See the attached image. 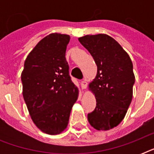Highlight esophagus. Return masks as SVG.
Instances as JSON below:
<instances>
[{
  "label": "esophagus",
  "mask_w": 154,
  "mask_h": 154,
  "mask_svg": "<svg viewBox=\"0 0 154 154\" xmlns=\"http://www.w3.org/2000/svg\"><path fill=\"white\" fill-rule=\"evenodd\" d=\"M81 85H82V89H86L87 85H88V83H87V82H86V80H84V81H82V83H81Z\"/></svg>",
  "instance_id": "34e87169"
}]
</instances>
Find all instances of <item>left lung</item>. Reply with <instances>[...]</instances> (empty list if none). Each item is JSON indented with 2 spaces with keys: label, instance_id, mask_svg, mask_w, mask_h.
Wrapping results in <instances>:
<instances>
[{
  "label": "left lung",
  "instance_id": "1",
  "mask_svg": "<svg viewBox=\"0 0 154 154\" xmlns=\"http://www.w3.org/2000/svg\"><path fill=\"white\" fill-rule=\"evenodd\" d=\"M78 40L97 67L96 77L89 84L97 106L88 114V121L98 131L109 130L124 119L133 99V63L121 45L109 35H85Z\"/></svg>",
  "mask_w": 154,
  "mask_h": 154
}]
</instances>
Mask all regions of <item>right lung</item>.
<instances>
[{"instance_id": "right-lung-1", "label": "right lung", "mask_w": 154, "mask_h": 154, "mask_svg": "<svg viewBox=\"0 0 154 154\" xmlns=\"http://www.w3.org/2000/svg\"><path fill=\"white\" fill-rule=\"evenodd\" d=\"M69 40V35L57 32L45 37L27 56L20 76L30 117L41 131L49 135L67 128L79 95L65 59Z\"/></svg>"}]
</instances>
